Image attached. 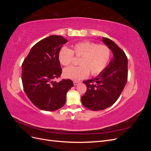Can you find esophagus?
<instances>
[{
	"mask_svg": "<svg viewBox=\"0 0 151 151\" xmlns=\"http://www.w3.org/2000/svg\"><path fill=\"white\" fill-rule=\"evenodd\" d=\"M79 84V82H78V81H74V86H77V85H78Z\"/></svg>",
	"mask_w": 151,
	"mask_h": 151,
	"instance_id": "34e87169",
	"label": "esophagus"
}]
</instances>
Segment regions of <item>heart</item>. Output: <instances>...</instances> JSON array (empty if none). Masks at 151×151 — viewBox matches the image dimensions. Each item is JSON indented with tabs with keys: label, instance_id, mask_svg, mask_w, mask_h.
Returning a JSON list of instances; mask_svg holds the SVG:
<instances>
[{
	"label": "heart",
	"instance_id": "heart-1",
	"mask_svg": "<svg viewBox=\"0 0 151 151\" xmlns=\"http://www.w3.org/2000/svg\"><path fill=\"white\" fill-rule=\"evenodd\" d=\"M74 55L81 57L79 67H68L63 70L66 78L79 81L88 77L89 72L92 76L100 74L108 64L111 58V50L106 45L84 41L76 43L72 50L62 47L58 53V59L63 65L72 63Z\"/></svg>",
	"mask_w": 151,
	"mask_h": 151
}]
</instances>
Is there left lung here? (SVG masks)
I'll use <instances>...</instances> for the list:
<instances>
[{
	"label": "left lung",
	"mask_w": 151,
	"mask_h": 151,
	"mask_svg": "<svg viewBox=\"0 0 151 151\" xmlns=\"http://www.w3.org/2000/svg\"><path fill=\"white\" fill-rule=\"evenodd\" d=\"M103 42L111 50L113 58L97 77L83 81L87 90L81 98L82 103L93 111L112 106L127 82L128 59L125 53L110 39L103 37Z\"/></svg>",
	"instance_id": "8db88e82"
}]
</instances>
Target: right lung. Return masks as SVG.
<instances>
[{"mask_svg": "<svg viewBox=\"0 0 151 151\" xmlns=\"http://www.w3.org/2000/svg\"><path fill=\"white\" fill-rule=\"evenodd\" d=\"M68 41L62 36L52 35L42 40L31 48L22 64V83L27 96L35 106L52 111L65 103L66 94L73 82L53 80L60 76L62 68L58 53Z\"/></svg>", "mask_w": 151, "mask_h": 151, "instance_id": "right-lung-1", "label": "right lung"}]
</instances>
